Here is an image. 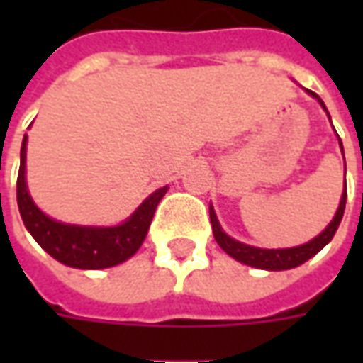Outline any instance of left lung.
<instances>
[{"label": "left lung", "mask_w": 363, "mask_h": 363, "mask_svg": "<svg viewBox=\"0 0 363 363\" xmlns=\"http://www.w3.org/2000/svg\"><path fill=\"white\" fill-rule=\"evenodd\" d=\"M309 95L315 96L320 103V106L327 111L325 103L320 101L317 93L313 91H307ZM330 118V116H328ZM340 150H342V142H340ZM344 153V150H342ZM346 167V163H344ZM344 208H346V186H344L342 198H340V204H338V210H336L335 218L328 223L327 228L320 231L319 235L311 239L309 243L299 245V247H289V249H259V247H251V245H245L235 241L233 237H229L223 229H221L220 221L216 218V212L210 206V221H212L213 237L220 245L223 251L228 252L229 257H233L239 262H243L247 267L262 268V270H289V268H296L299 264H303L305 260H309L311 257H315L317 252L325 247L327 243H330V239L335 237L336 229L340 225L344 216Z\"/></svg>", "instance_id": "1"}]
</instances>
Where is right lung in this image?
Instances as JSON below:
<instances>
[{"label":"right lung","instance_id":"obj_1","mask_svg":"<svg viewBox=\"0 0 363 363\" xmlns=\"http://www.w3.org/2000/svg\"><path fill=\"white\" fill-rule=\"evenodd\" d=\"M25 157H27V135L21 145V167L17 177V204L21 218L28 233L50 257L72 268L99 270V268L116 267L142 247L143 239L153 220L155 208L165 196L167 186L155 190L142 202L124 223L114 228H89V225H72L48 218L38 210L27 190L25 181Z\"/></svg>","mask_w":363,"mask_h":363}]
</instances>
